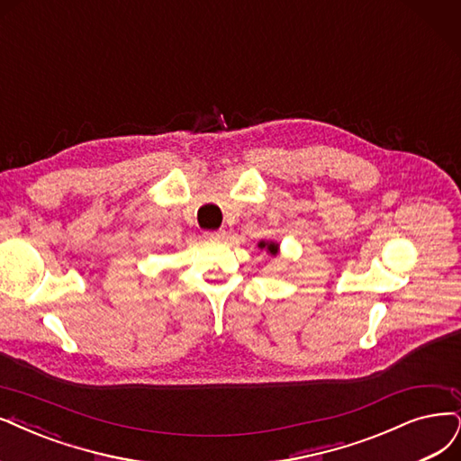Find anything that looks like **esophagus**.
Returning <instances> with one entry per match:
<instances>
[{"instance_id":"obj_1","label":"esophagus","mask_w":461,"mask_h":461,"mask_svg":"<svg viewBox=\"0 0 461 461\" xmlns=\"http://www.w3.org/2000/svg\"><path fill=\"white\" fill-rule=\"evenodd\" d=\"M204 237H207L209 241L220 243V241H224L228 235H226V231H224V230H220V231H207V233H204Z\"/></svg>"}]
</instances>
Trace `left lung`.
<instances>
[{"label": "left lung", "mask_w": 461, "mask_h": 461, "mask_svg": "<svg viewBox=\"0 0 461 461\" xmlns=\"http://www.w3.org/2000/svg\"><path fill=\"white\" fill-rule=\"evenodd\" d=\"M258 249H260V250H266L271 258H276L277 254L281 252L277 241H264V240H262V241L258 243Z\"/></svg>", "instance_id": "1"}]
</instances>
